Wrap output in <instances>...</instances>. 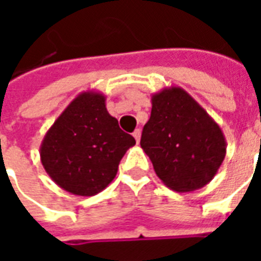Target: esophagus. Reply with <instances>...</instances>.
<instances>
[{
    "label": "esophagus",
    "instance_id": "obj_1",
    "mask_svg": "<svg viewBox=\"0 0 261 261\" xmlns=\"http://www.w3.org/2000/svg\"><path fill=\"white\" fill-rule=\"evenodd\" d=\"M133 137H134V138H136L137 144H138V142H140V140H141V130H140V128H138V130L134 131V133H133Z\"/></svg>",
    "mask_w": 261,
    "mask_h": 261
}]
</instances>
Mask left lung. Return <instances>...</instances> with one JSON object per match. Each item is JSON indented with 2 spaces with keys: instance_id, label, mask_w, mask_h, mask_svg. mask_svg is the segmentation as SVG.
Returning a JSON list of instances; mask_svg holds the SVG:
<instances>
[{
  "instance_id": "1",
  "label": "left lung",
  "mask_w": 261,
  "mask_h": 261,
  "mask_svg": "<svg viewBox=\"0 0 261 261\" xmlns=\"http://www.w3.org/2000/svg\"><path fill=\"white\" fill-rule=\"evenodd\" d=\"M151 102L141 148L156 176L177 193L208 185L226 155V141L218 123L180 86L164 88L153 93Z\"/></svg>"
}]
</instances>
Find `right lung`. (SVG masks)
Wrapping results in <instances>:
<instances>
[{"mask_svg": "<svg viewBox=\"0 0 261 261\" xmlns=\"http://www.w3.org/2000/svg\"><path fill=\"white\" fill-rule=\"evenodd\" d=\"M134 137L119 127L106 96L85 91L56 119L43 138L40 161L51 180L75 196H95L113 181Z\"/></svg>", "mask_w": 261, "mask_h": 261, "instance_id": "right-lung-1", "label": "right lung"}]
</instances>
